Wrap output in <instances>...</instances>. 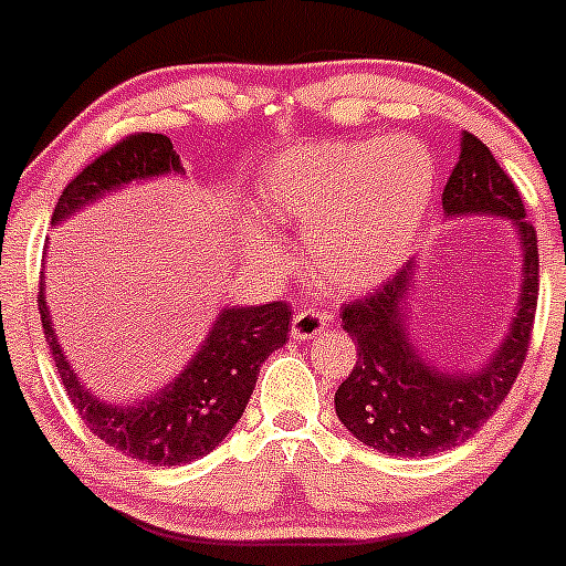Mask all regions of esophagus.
Listing matches in <instances>:
<instances>
[{"label": "esophagus", "instance_id": "34e87169", "mask_svg": "<svg viewBox=\"0 0 566 566\" xmlns=\"http://www.w3.org/2000/svg\"><path fill=\"white\" fill-rule=\"evenodd\" d=\"M331 317L319 308H300L292 319V336L294 339H314V336L328 331Z\"/></svg>", "mask_w": 566, "mask_h": 566}]
</instances>
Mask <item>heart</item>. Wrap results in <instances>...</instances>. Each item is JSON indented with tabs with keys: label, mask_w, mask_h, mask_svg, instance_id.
Listing matches in <instances>:
<instances>
[{
	"label": "heart",
	"mask_w": 566,
	"mask_h": 566,
	"mask_svg": "<svg viewBox=\"0 0 566 566\" xmlns=\"http://www.w3.org/2000/svg\"><path fill=\"white\" fill-rule=\"evenodd\" d=\"M434 163L407 137L300 145L258 179V205L277 224L305 230L311 263L331 286L367 292L385 283L421 232L434 199ZM238 238L258 266H280L286 249L252 212Z\"/></svg>",
	"instance_id": "heart-1"
}]
</instances>
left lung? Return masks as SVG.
Returning a JSON list of instances; mask_svg holds the SVG:
<instances>
[{
  "mask_svg": "<svg viewBox=\"0 0 566 566\" xmlns=\"http://www.w3.org/2000/svg\"><path fill=\"white\" fill-rule=\"evenodd\" d=\"M446 219H505L520 241L522 277L500 345L480 367L434 365L412 339L409 297L418 286V261H409L385 286L342 308V328L356 342V367L336 390L345 429L365 446L398 458H427L469 440L496 412L531 342L538 294L536 230L505 170L474 134L460 137V159L443 188Z\"/></svg>",
  "mask_w": 566,
  "mask_h": 566,
  "instance_id": "1",
  "label": "left lung"
}]
</instances>
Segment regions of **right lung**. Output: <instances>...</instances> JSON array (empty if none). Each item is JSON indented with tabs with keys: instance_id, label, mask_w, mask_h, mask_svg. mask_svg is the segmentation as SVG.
Listing matches in <instances>:
<instances>
[{
	"instance_id": "add662e5",
	"label": "right lung",
	"mask_w": 566,
	"mask_h": 566,
	"mask_svg": "<svg viewBox=\"0 0 566 566\" xmlns=\"http://www.w3.org/2000/svg\"><path fill=\"white\" fill-rule=\"evenodd\" d=\"M185 176L179 154L165 134H134L101 154L61 193L53 221L72 219L83 207L117 193L132 181ZM46 255V252H44ZM39 314L55 370L81 418L108 446L148 465H179L210 454L241 421L261 365L286 345L292 311L286 303L224 305L190 361L151 396L117 403L92 392L66 359L46 305L44 272Z\"/></svg>"
}]
</instances>
